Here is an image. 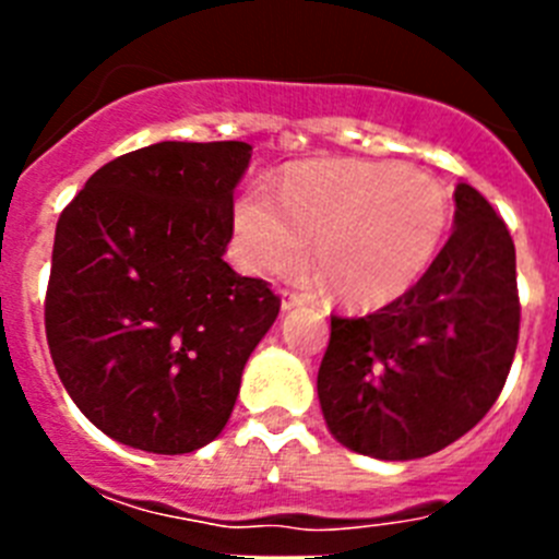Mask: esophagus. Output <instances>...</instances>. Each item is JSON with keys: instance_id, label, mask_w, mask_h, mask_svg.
Returning <instances> with one entry per match:
<instances>
[{"instance_id": "obj_1", "label": "esophagus", "mask_w": 559, "mask_h": 559, "mask_svg": "<svg viewBox=\"0 0 559 559\" xmlns=\"http://www.w3.org/2000/svg\"><path fill=\"white\" fill-rule=\"evenodd\" d=\"M302 305H313V296H305V294H294V290H285V294H283V310L302 308Z\"/></svg>"}]
</instances>
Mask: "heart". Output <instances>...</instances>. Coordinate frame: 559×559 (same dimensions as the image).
I'll return each mask as SVG.
<instances>
[{
	"label": "heart",
	"instance_id": "obj_1",
	"mask_svg": "<svg viewBox=\"0 0 559 559\" xmlns=\"http://www.w3.org/2000/svg\"><path fill=\"white\" fill-rule=\"evenodd\" d=\"M448 229L445 192L428 176L386 162H322L283 181L280 201L251 187L235 206V235L251 271L290 276L316 240L330 288L355 305L406 294Z\"/></svg>",
	"mask_w": 559,
	"mask_h": 559
}]
</instances>
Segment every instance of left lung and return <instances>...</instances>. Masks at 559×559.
Segmentation results:
<instances>
[{
    "instance_id": "obj_1",
    "label": "left lung",
    "mask_w": 559,
    "mask_h": 559,
    "mask_svg": "<svg viewBox=\"0 0 559 559\" xmlns=\"http://www.w3.org/2000/svg\"><path fill=\"white\" fill-rule=\"evenodd\" d=\"M428 271L386 308L333 316L319 367L324 423L341 445L423 459L471 431L501 394L521 328L515 243L471 185Z\"/></svg>"
}]
</instances>
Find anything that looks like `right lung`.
<instances>
[{
	"label": "right lung",
	"mask_w": 559,
	"mask_h": 559,
	"mask_svg": "<svg viewBox=\"0 0 559 559\" xmlns=\"http://www.w3.org/2000/svg\"><path fill=\"white\" fill-rule=\"evenodd\" d=\"M246 142H156L103 165L61 212L44 324L106 437L192 453L218 437L280 296L226 263Z\"/></svg>",
	"instance_id": "obj_1"
}]
</instances>
